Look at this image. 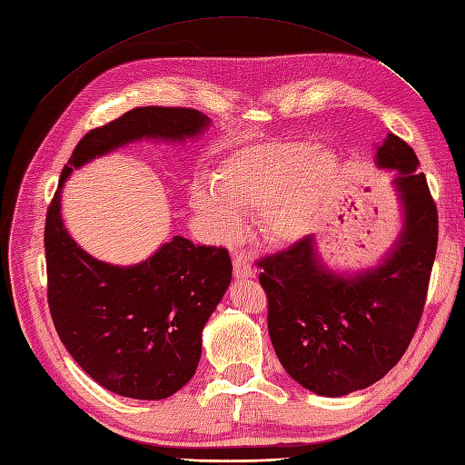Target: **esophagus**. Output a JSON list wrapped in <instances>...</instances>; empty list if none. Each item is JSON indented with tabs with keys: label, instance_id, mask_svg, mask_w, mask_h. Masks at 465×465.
<instances>
[{
	"label": "esophagus",
	"instance_id": "34e87169",
	"mask_svg": "<svg viewBox=\"0 0 465 465\" xmlns=\"http://www.w3.org/2000/svg\"><path fill=\"white\" fill-rule=\"evenodd\" d=\"M232 266H234V278L239 280H248L254 276V270H252V264L248 262L244 254H236L234 260H232Z\"/></svg>",
	"mask_w": 465,
	"mask_h": 465
}]
</instances>
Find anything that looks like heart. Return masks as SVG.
Segmentation results:
<instances>
[{"mask_svg":"<svg viewBox=\"0 0 465 465\" xmlns=\"http://www.w3.org/2000/svg\"><path fill=\"white\" fill-rule=\"evenodd\" d=\"M337 157L308 142H258L226 153L211 183H197L193 209L219 239L242 231L241 214L258 213L266 239L290 244L308 234L322 209Z\"/></svg>","mask_w":465,"mask_h":465,"instance_id":"heart-1","label":"heart"}]
</instances>
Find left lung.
<instances>
[{
    "label": "left lung",
    "instance_id": "8db88e82",
    "mask_svg": "<svg viewBox=\"0 0 465 465\" xmlns=\"http://www.w3.org/2000/svg\"><path fill=\"white\" fill-rule=\"evenodd\" d=\"M375 163L399 173L402 229L381 264L337 274L305 236L258 260L268 333L288 375L322 396L371 387L399 363L422 318L438 246V211L412 147L389 134Z\"/></svg>",
    "mask_w": 465,
    "mask_h": 465
}]
</instances>
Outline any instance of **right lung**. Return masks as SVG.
I'll use <instances>...</instances> for the list:
<instances>
[{"instance_id": "add662e5", "label": "right lung", "mask_w": 465, "mask_h": 465, "mask_svg": "<svg viewBox=\"0 0 465 465\" xmlns=\"http://www.w3.org/2000/svg\"><path fill=\"white\" fill-rule=\"evenodd\" d=\"M193 108L142 106L90 130L64 165L45 223L49 310L63 345L102 387L138 401L175 394L195 375L201 333L232 278L226 248L173 236L134 266L100 262L61 219L73 169L130 142H185L209 126Z\"/></svg>"}]
</instances>
